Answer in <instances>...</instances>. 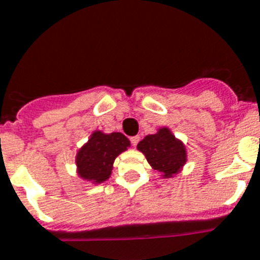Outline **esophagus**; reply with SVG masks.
<instances>
[{"label":"esophagus","instance_id":"obj_1","mask_svg":"<svg viewBox=\"0 0 260 260\" xmlns=\"http://www.w3.org/2000/svg\"><path fill=\"white\" fill-rule=\"evenodd\" d=\"M140 140H141V138L138 136L132 137V138H130V142H132L133 146H137V145H138V142H140Z\"/></svg>","mask_w":260,"mask_h":260}]
</instances>
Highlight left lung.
<instances>
[{
    "label": "left lung",
    "mask_w": 260,
    "mask_h": 260,
    "mask_svg": "<svg viewBox=\"0 0 260 260\" xmlns=\"http://www.w3.org/2000/svg\"><path fill=\"white\" fill-rule=\"evenodd\" d=\"M138 149L146 155L147 162L165 176L177 173L185 164V147L168 128H161L157 134L145 137L138 143Z\"/></svg>",
    "instance_id": "left-lung-1"
}]
</instances>
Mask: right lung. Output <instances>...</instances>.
I'll use <instances>...</instances> for the list:
<instances>
[{
  "instance_id": "add662e5",
  "label": "right lung",
  "mask_w": 260,
  "mask_h": 260,
  "mask_svg": "<svg viewBox=\"0 0 260 260\" xmlns=\"http://www.w3.org/2000/svg\"><path fill=\"white\" fill-rule=\"evenodd\" d=\"M130 142L123 134H103L95 132L88 143L79 150L76 164L83 178L102 182L107 180L113 170L114 159L128 147Z\"/></svg>"
}]
</instances>
